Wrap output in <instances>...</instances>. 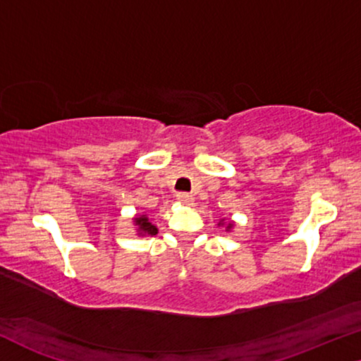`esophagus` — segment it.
<instances>
[{
    "label": "esophagus",
    "mask_w": 361,
    "mask_h": 361,
    "mask_svg": "<svg viewBox=\"0 0 361 361\" xmlns=\"http://www.w3.org/2000/svg\"><path fill=\"white\" fill-rule=\"evenodd\" d=\"M176 200L183 204H191V202H193V198H191L190 193H178Z\"/></svg>",
    "instance_id": "esophagus-1"
}]
</instances>
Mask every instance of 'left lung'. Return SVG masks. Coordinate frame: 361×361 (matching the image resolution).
I'll use <instances>...</instances> for the list:
<instances>
[{
    "mask_svg": "<svg viewBox=\"0 0 361 361\" xmlns=\"http://www.w3.org/2000/svg\"><path fill=\"white\" fill-rule=\"evenodd\" d=\"M220 225H223V221H220ZM231 226H233V223H228V225H226V230H230Z\"/></svg>",
    "mask_w": 361,
    "mask_h": 361,
    "instance_id": "obj_1",
    "label": "left lung"
}]
</instances>
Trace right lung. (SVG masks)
Listing matches in <instances>:
<instances>
[{"mask_svg":"<svg viewBox=\"0 0 361 361\" xmlns=\"http://www.w3.org/2000/svg\"><path fill=\"white\" fill-rule=\"evenodd\" d=\"M135 225L138 226V235H157L158 230L152 221L148 220L147 214H140L135 218Z\"/></svg>","mask_w":361,"mask_h":361,"instance_id":"1","label":"right lung"}]
</instances>
